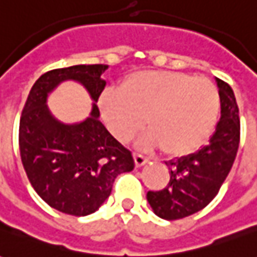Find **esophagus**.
Instances as JSON below:
<instances>
[{
	"mask_svg": "<svg viewBox=\"0 0 257 257\" xmlns=\"http://www.w3.org/2000/svg\"><path fill=\"white\" fill-rule=\"evenodd\" d=\"M134 158H135V165H136L138 168L143 167V165H146V164L149 162V160H147L145 156H142V154H138V153H135Z\"/></svg>",
	"mask_w": 257,
	"mask_h": 257,
	"instance_id": "34e87169",
	"label": "esophagus"
}]
</instances>
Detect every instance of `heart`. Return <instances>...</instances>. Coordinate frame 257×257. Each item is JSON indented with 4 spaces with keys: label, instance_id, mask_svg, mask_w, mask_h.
<instances>
[{
    "label": "heart",
    "instance_id": "b5f03b06",
    "mask_svg": "<svg viewBox=\"0 0 257 257\" xmlns=\"http://www.w3.org/2000/svg\"><path fill=\"white\" fill-rule=\"evenodd\" d=\"M103 117L114 136L129 142L143 126L145 147H161L168 157H187L202 149L219 118L220 97L209 79L176 71L131 74L118 92L100 97Z\"/></svg>",
    "mask_w": 257,
    "mask_h": 257
}]
</instances>
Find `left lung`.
<instances>
[{
    "label": "left lung",
    "instance_id": "8db88e82",
    "mask_svg": "<svg viewBox=\"0 0 257 257\" xmlns=\"http://www.w3.org/2000/svg\"><path fill=\"white\" fill-rule=\"evenodd\" d=\"M220 121L209 143L191 156L165 162L171 169L164 190L149 191L147 201L157 216L178 220L204 209L226 180L239 146V115L231 86L216 78Z\"/></svg>",
    "mask_w": 257,
    "mask_h": 257
}]
</instances>
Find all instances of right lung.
<instances>
[{
	"instance_id": "right-lung-1",
	"label": "right lung",
	"mask_w": 257,
	"mask_h": 257,
	"mask_svg": "<svg viewBox=\"0 0 257 257\" xmlns=\"http://www.w3.org/2000/svg\"><path fill=\"white\" fill-rule=\"evenodd\" d=\"M106 68L78 64L42 74L20 117V157L27 178L49 206L67 215L93 213L111 194L118 175L135 168L132 153L99 119L96 103L106 86ZM64 80L79 82L94 100L90 117L81 123H60L46 104L47 95Z\"/></svg>"
}]
</instances>
